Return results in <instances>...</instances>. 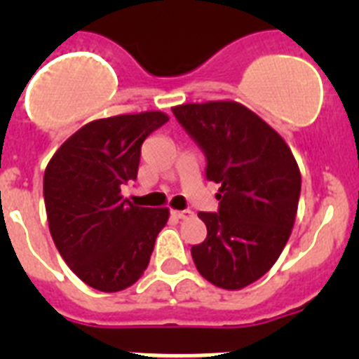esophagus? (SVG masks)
I'll return each mask as SVG.
<instances>
[{
  "mask_svg": "<svg viewBox=\"0 0 359 359\" xmlns=\"http://www.w3.org/2000/svg\"><path fill=\"white\" fill-rule=\"evenodd\" d=\"M172 215L177 219H189L192 217V210H172Z\"/></svg>",
  "mask_w": 359,
  "mask_h": 359,
  "instance_id": "esophagus-1",
  "label": "esophagus"
}]
</instances>
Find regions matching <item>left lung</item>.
<instances>
[{"label": "left lung", "mask_w": 359, "mask_h": 359, "mask_svg": "<svg viewBox=\"0 0 359 359\" xmlns=\"http://www.w3.org/2000/svg\"><path fill=\"white\" fill-rule=\"evenodd\" d=\"M172 113L221 185L217 212H199L207 239L190 253L199 273L223 290L259 280L277 262L294 223L300 170L287 144L243 104H183Z\"/></svg>", "instance_id": "left-lung-1"}]
</instances>
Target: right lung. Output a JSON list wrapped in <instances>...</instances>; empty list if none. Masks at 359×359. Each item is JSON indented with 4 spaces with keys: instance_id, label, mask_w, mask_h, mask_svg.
<instances>
[{
    "instance_id": "obj_1",
    "label": "right lung",
    "mask_w": 359,
    "mask_h": 359,
    "mask_svg": "<svg viewBox=\"0 0 359 359\" xmlns=\"http://www.w3.org/2000/svg\"><path fill=\"white\" fill-rule=\"evenodd\" d=\"M167 122L161 111H147L86 123L44 170L53 243L73 273L95 290L133 286L169 219V208L135 207L120 196L136 180L144 140Z\"/></svg>"
}]
</instances>
